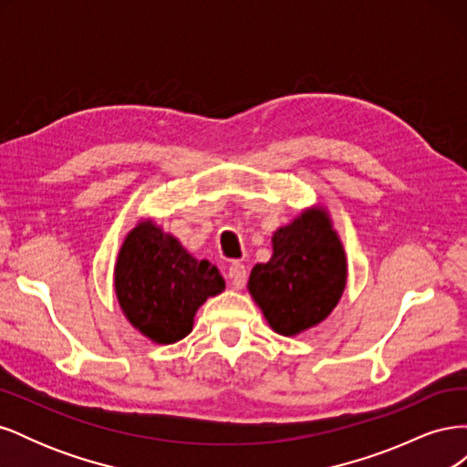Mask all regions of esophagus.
<instances>
[{
  "mask_svg": "<svg viewBox=\"0 0 467 467\" xmlns=\"http://www.w3.org/2000/svg\"><path fill=\"white\" fill-rule=\"evenodd\" d=\"M228 278L232 282L234 288H244L247 282V268L244 263L234 261L228 265Z\"/></svg>",
  "mask_w": 467,
  "mask_h": 467,
  "instance_id": "esophagus-1",
  "label": "esophagus"
}]
</instances>
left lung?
<instances>
[{
	"mask_svg": "<svg viewBox=\"0 0 467 467\" xmlns=\"http://www.w3.org/2000/svg\"><path fill=\"white\" fill-rule=\"evenodd\" d=\"M347 282L341 242L323 210H306L273 235V257L255 265L249 292L271 327L298 335L331 314Z\"/></svg>",
	"mask_w": 467,
	"mask_h": 467,
	"instance_id": "1",
	"label": "left lung"
}]
</instances>
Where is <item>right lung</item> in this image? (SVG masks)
<instances>
[{
    "instance_id": "1",
    "label": "right lung",
    "mask_w": 467,
    "mask_h": 467,
    "mask_svg": "<svg viewBox=\"0 0 467 467\" xmlns=\"http://www.w3.org/2000/svg\"><path fill=\"white\" fill-rule=\"evenodd\" d=\"M117 298L124 316L155 343H175L192 331L208 296L225 288L218 268L196 261L173 235L151 222L134 228L119 253Z\"/></svg>"
}]
</instances>
